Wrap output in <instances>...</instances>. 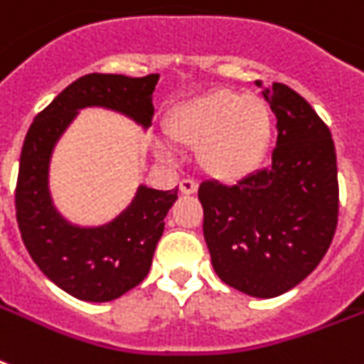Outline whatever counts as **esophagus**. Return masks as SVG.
<instances>
[{
	"label": "esophagus",
	"instance_id": "1",
	"mask_svg": "<svg viewBox=\"0 0 364 364\" xmlns=\"http://www.w3.org/2000/svg\"><path fill=\"white\" fill-rule=\"evenodd\" d=\"M196 188H198V183L194 181V179H181V183H179V191L183 194H194Z\"/></svg>",
	"mask_w": 364,
	"mask_h": 364
}]
</instances>
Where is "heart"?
Returning <instances> with one entry per match:
<instances>
[{
	"instance_id": "1",
	"label": "heart",
	"mask_w": 364,
	"mask_h": 364,
	"mask_svg": "<svg viewBox=\"0 0 364 364\" xmlns=\"http://www.w3.org/2000/svg\"><path fill=\"white\" fill-rule=\"evenodd\" d=\"M171 141L196 149L200 168L219 181L251 176L264 160L274 132V117L264 100L234 90H210L173 105L164 119ZM160 156L170 147L156 143Z\"/></svg>"
}]
</instances>
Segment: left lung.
<instances>
[{
	"instance_id": "1",
	"label": "left lung",
	"mask_w": 364,
	"mask_h": 364,
	"mask_svg": "<svg viewBox=\"0 0 364 364\" xmlns=\"http://www.w3.org/2000/svg\"><path fill=\"white\" fill-rule=\"evenodd\" d=\"M277 119L272 164L232 187L204 181V238L217 276L272 299L299 285L327 253L338 225V171L328 126L299 92L264 87Z\"/></svg>"
}]
</instances>
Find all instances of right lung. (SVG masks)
I'll return each mask as SVG.
<instances>
[{
  "label": "right lung",
  "instance_id": "right-lung-1",
  "mask_svg": "<svg viewBox=\"0 0 364 364\" xmlns=\"http://www.w3.org/2000/svg\"><path fill=\"white\" fill-rule=\"evenodd\" d=\"M156 82L159 73H88L37 113L26 134L14 191L22 242L39 270L79 300L109 302L145 279L177 188L139 187L115 221L96 228L75 227L60 217L48 194L50 153L77 111L90 105L119 111L143 128L151 126Z\"/></svg>",
  "mask_w": 364,
  "mask_h": 364
}]
</instances>
